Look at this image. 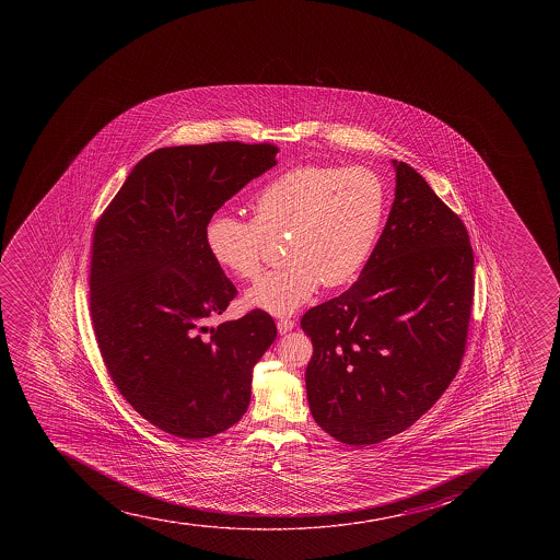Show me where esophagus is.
Segmentation results:
<instances>
[{"mask_svg":"<svg viewBox=\"0 0 560 560\" xmlns=\"http://www.w3.org/2000/svg\"><path fill=\"white\" fill-rule=\"evenodd\" d=\"M295 327V323L290 319V317H281V319H277V330L279 334H287Z\"/></svg>","mask_w":560,"mask_h":560,"instance_id":"34e87169","label":"esophagus"}]
</instances>
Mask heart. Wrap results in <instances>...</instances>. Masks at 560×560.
Wrapping results in <instances>:
<instances>
[{"instance_id": "obj_1", "label": "heart", "mask_w": 560, "mask_h": 560, "mask_svg": "<svg viewBox=\"0 0 560 560\" xmlns=\"http://www.w3.org/2000/svg\"><path fill=\"white\" fill-rule=\"evenodd\" d=\"M387 202L385 183L369 167H294L255 194L254 221L213 213L206 224V248L238 279H257L266 237L289 232V265L246 292L249 306L287 316L305 305L319 284L336 289L363 268L382 233Z\"/></svg>"}]
</instances>
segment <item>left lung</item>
<instances>
[{"label":"left lung","mask_w":560,"mask_h":560,"mask_svg":"<svg viewBox=\"0 0 560 560\" xmlns=\"http://www.w3.org/2000/svg\"><path fill=\"white\" fill-rule=\"evenodd\" d=\"M393 210L358 281L301 319L306 396L347 445L405 431L445 393L467 343L475 257L464 222L405 162Z\"/></svg>","instance_id":"obj_1"}]
</instances>
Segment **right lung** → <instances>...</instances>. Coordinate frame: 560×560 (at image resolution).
<instances>
[{
	"label": "right lung",
	"instance_id": "1",
	"mask_svg": "<svg viewBox=\"0 0 560 560\" xmlns=\"http://www.w3.org/2000/svg\"><path fill=\"white\" fill-rule=\"evenodd\" d=\"M277 145L211 142L145 155L96 222L89 311L113 383L142 418L186 440L248 409L252 369L277 338L266 312L208 327L237 289L206 248L210 217L276 166Z\"/></svg>",
	"mask_w": 560,
	"mask_h": 560
}]
</instances>
